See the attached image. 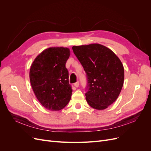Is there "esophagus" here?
Segmentation results:
<instances>
[{"label": "esophagus", "instance_id": "34e87169", "mask_svg": "<svg viewBox=\"0 0 151 151\" xmlns=\"http://www.w3.org/2000/svg\"><path fill=\"white\" fill-rule=\"evenodd\" d=\"M74 86L75 87H76V88H78L79 87V81H77V82H76V83H74Z\"/></svg>", "mask_w": 151, "mask_h": 151}]
</instances>
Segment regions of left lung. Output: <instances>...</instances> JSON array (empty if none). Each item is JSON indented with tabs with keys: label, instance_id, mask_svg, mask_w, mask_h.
I'll use <instances>...</instances> for the list:
<instances>
[{
	"label": "left lung",
	"instance_id": "obj_1",
	"mask_svg": "<svg viewBox=\"0 0 151 151\" xmlns=\"http://www.w3.org/2000/svg\"><path fill=\"white\" fill-rule=\"evenodd\" d=\"M88 79L86 101L98 110L116 101L124 82V68L113 51L98 43L72 47Z\"/></svg>",
	"mask_w": 151,
	"mask_h": 151
}]
</instances>
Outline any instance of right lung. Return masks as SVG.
<instances>
[{
    "label": "right lung",
    "instance_id": "add662e5",
    "mask_svg": "<svg viewBox=\"0 0 151 151\" xmlns=\"http://www.w3.org/2000/svg\"><path fill=\"white\" fill-rule=\"evenodd\" d=\"M70 50L50 47L36 57L29 70L33 92L43 106L50 111H59L70 101L72 89L68 81L65 63Z\"/></svg>",
    "mask_w": 151,
    "mask_h": 151
}]
</instances>
